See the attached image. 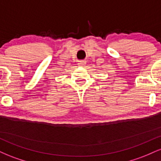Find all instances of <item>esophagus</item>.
I'll return each mask as SVG.
<instances>
[{
	"label": "esophagus",
	"mask_w": 161,
	"mask_h": 161,
	"mask_svg": "<svg viewBox=\"0 0 161 161\" xmlns=\"http://www.w3.org/2000/svg\"><path fill=\"white\" fill-rule=\"evenodd\" d=\"M86 61H84V60L79 62V65L80 66H82V67H83V66H86Z\"/></svg>",
	"instance_id": "obj_1"
}]
</instances>
